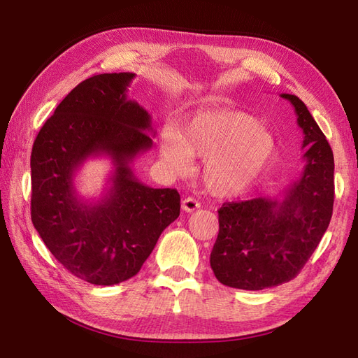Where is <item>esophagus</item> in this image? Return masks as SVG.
<instances>
[{"label":"esophagus","instance_id":"esophagus-1","mask_svg":"<svg viewBox=\"0 0 358 358\" xmlns=\"http://www.w3.org/2000/svg\"><path fill=\"white\" fill-rule=\"evenodd\" d=\"M199 208H200V203L192 197H187L185 200L182 201V209L185 212H194V210H197Z\"/></svg>","mask_w":358,"mask_h":358}]
</instances>
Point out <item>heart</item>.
Wrapping results in <instances>:
<instances>
[{
	"label": "heart",
	"mask_w": 358,
	"mask_h": 358,
	"mask_svg": "<svg viewBox=\"0 0 358 358\" xmlns=\"http://www.w3.org/2000/svg\"><path fill=\"white\" fill-rule=\"evenodd\" d=\"M161 158L176 173H187L191 158L204 159V185L216 196H234L251 188L273 164L278 142L252 115L233 109L203 112L180 133H162Z\"/></svg>",
	"instance_id": "obj_1"
}]
</instances>
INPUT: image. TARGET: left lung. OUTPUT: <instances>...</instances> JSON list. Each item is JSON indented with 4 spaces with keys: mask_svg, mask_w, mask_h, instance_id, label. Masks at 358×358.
<instances>
[{
    "mask_svg": "<svg viewBox=\"0 0 358 358\" xmlns=\"http://www.w3.org/2000/svg\"><path fill=\"white\" fill-rule=\"evenodd\" d=\"M297 115L306 166L284 197L224 203L210 267L221 284L264 289L299 275L326 233L334 201V159L326 136L299 96L280 94Z\"/></svg>",
    "mask_w": 358,
    "mask_h": 358,
    "instance_id": "left-lung-1",
    "label": "left lung"
}]
</instances>
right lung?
<instances>
[{
	"label": "right lung",
	"instance_id": "1",
	"mask_svg": "<svg viewBox=\"0 0 358 358\" xmlns=\"http://www.w3.org/2000/svg\"><path fill=\"white\" fill-rule=\"evenodd\" d=\"M134 73H104L83 80L41 127L31 152V220L52 255L94 285L133 278L161 233L180 213L171 188H150L131 162L152 146L150 115L127 88ZM109 156L110 187L96 202L83 201L73 176L92 156Z\"/></svg>",
	"mask_w": 358,
	"mask_h": 358
}]
</instances>
